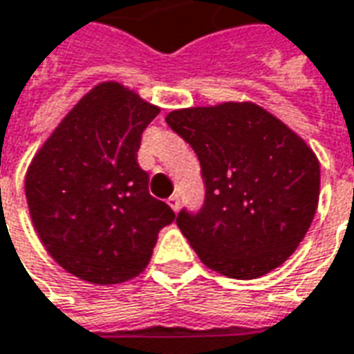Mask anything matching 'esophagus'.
I'll return each instance as SVG.
<instances>
[{
  "label": "esophagus",
  "instance_id": "obj_1",
  "mask_svg": "<svg viewBox=\"0 0 354 354\" xmlns=\"http://www.w3.org/2000/svg\"><path fill=\"white\" fill-rule=\"evenodd\" d=\"M169 205L172 211L178 212V209H180V195H172V197L169 199Z\"/></svg>",
  "mask_w": 354,
  "mask_h": 354
}]
</instances>
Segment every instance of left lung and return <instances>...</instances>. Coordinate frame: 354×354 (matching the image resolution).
<instances>
[{
    "instance_id": "obj_1",
    "label": "left lung",
    "mask_w": 354,
    "mask_h": 354,
    "mask_svg": "<svg viewBox=\"0 0 354 354\" xmlns=\"http://www.w3.org/2000/svg\"><path fill=\"white\" fill-rule=\"evenodd\" d=\"M167 122L201 162V211L176 218L201 263L236 280L286 263L320 195V162L305 140L251 101L178 109Z\"/></svg>"
}]
</instances>
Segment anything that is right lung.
<instances>
[{
  "label": "right lung",
  "instance_id": "right-lung-1",
  "mask_svg": "<svg viewBox=\"0 0 354 354\" xmlns=\"http://www.w3.org/2000/svg\"><path fill=\"white\" fill-rule=\"evenodd\" d=\"M160 109L120 82L78 101L24 178L34 228L48 253L80 280L111 286L145 270L159 232L176 218L149 195L138 165L143 130Z\"/></svg>",
  "mask_w": 354,
  "mask_h": 354
}]
</instances>
